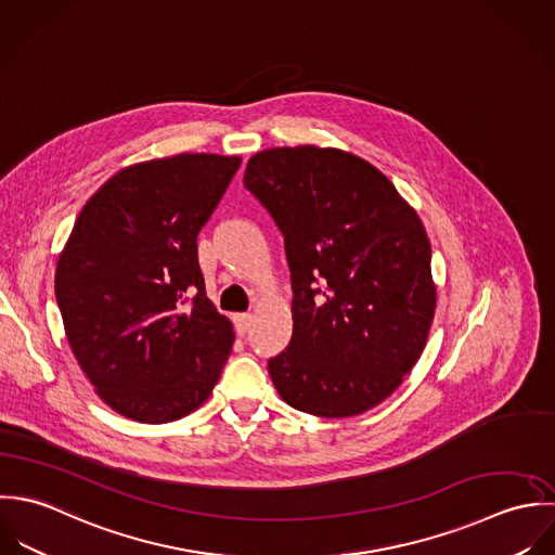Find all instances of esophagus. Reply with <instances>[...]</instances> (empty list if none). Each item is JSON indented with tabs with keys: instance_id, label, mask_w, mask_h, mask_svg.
<instances>
[{
	"instance_id": "obj_1",
	"label": "esophagus",
	"mask_w": 555,
	"mask_h": 555,
	"mask_svg": "<svg viewBox=\"0 0 555 555\" xmlns=\"http://www.w3.org/2000/svg\"><path fill=\"white\" fill-rule=\"evenodd\" d=\"M233 324H235V331L240 334L248 333L250 324H253V315L250 313H237L233 318Z\"/></svg>"
}]
</instances>
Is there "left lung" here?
Instances as JSON below:
<instances>
[{
	"instance_id": "8db88e82",
	"label": "left lung",
	"mask_w": 555,
	"mask_h": 555,
	"mask_svg": "<svg viewBox=\"0 0 555 555\" xmlns=\"http://www.w3.org/2000/svg\"><path fill=\"white\" fill-rule=\"evenodd\" d=\"M244 186L276 222L292 272L294 334L268 360L292 408L345 418L390 397L436 313L418 215L366 160L333 147L255 154Z\"/></svg>"
}]
</instances>
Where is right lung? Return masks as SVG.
Returning a JSON list of instances; mask_svg holds the SVG:
<instances>
[{"label":"right lung","mask_w":555,"mask_h":555,"mask_svg":"<svg viewBox=\"0 0 555 555\" xmlns=\"http://www.w3.org/2000/svg\"><path fill=\"white\" fill-rule=\"evenodd\" d=\"M240 163L176 154L126 167L75 221L55 298L83 373L121 416L178 421L221 377L235 334L206 298L197 235Z\"/></svg>","instance_id":"obj_1"}]
</instances>
